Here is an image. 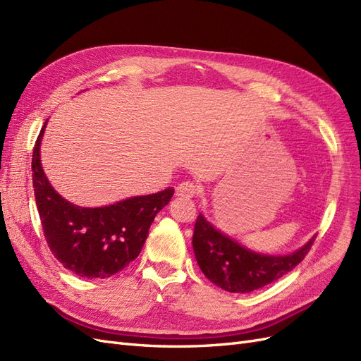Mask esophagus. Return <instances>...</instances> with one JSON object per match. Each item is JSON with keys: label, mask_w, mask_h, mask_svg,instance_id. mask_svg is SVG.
I'll return each mask as SVG.
<instances>
[{"label": "esophagus", "mask_w": 361, "mask_h": 361, "mask_svg": "<svg viewBox=\"0 0 361 361\" xmlns=\"http://www.w3.org/2000/svg\"><path fill=\"white\" fill-rule=\"evenodd\" d=\"M197 192H199L197 185H195L194 182H190V180L182 182L176 187V195L182 199H192L197 195Z\"/></svg>", "instance_id": "esophagus-1"}]
</instances>
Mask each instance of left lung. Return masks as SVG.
<instances>
[{
	"label": "left lung",
	"mask_w": 361,
	"mask_h": 361,
	"mask_svg": "<svg viewBox=\"0 0 361 361\" xmlns=\"http://www.w3.org/2000/svg\"><path fill=\"white\" fill-rule=\"evenodd\" d=\"M314 238L289 256L250 251L218 232L200 214L194 226L192 248L203 274L227 292L245 293L264 288L297 267L309 253Z\"/></svg>",
	"instance_id": "obj_1"
}]
</instances>
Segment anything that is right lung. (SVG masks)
<instances>
[{
  "instance_id": "add662e5",
  "label": "right lung",
  "mask_w": 361,
  "mask_h": 361,
  "mask_svg": "<svg viewBox=\"0 0 361 361\" xmlns=\"http://www.w3.org/2000/svg\"><path fill=\"white\" fill-rule=\"evenodd\" d=\"M47 125V122H45ZM32 149V188L43 235L52 255L76 276L111 277L128 267L145 245L155 215L173 197V188L138 195L104 207H81L51 187L40 164V141Z\"/></svg>"
}]
</instances>
